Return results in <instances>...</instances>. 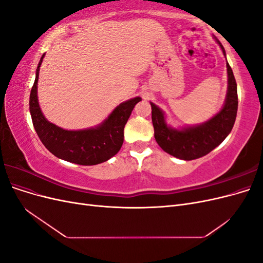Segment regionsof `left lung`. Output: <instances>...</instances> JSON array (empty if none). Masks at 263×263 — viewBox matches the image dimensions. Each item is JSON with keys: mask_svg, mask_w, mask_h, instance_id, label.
Here are the masks:
<instances>
[{"mask_svg": "<svg viewBox=\"0 0 263 263\" xmlns=\"http://www.w3.org/2000/svg\"><path fill=\"white\" fill-rule=\"evenodd\" d=\"M215 41L219 45L226 57L224 47L216 37ZM227 94L224 105L218 113L209 121L195 126H184L174 128L165 121L163 110L150 102L151 119L155 129V138L163 151L182 160H194L210 154L219 146L232 132L238 108L237 84L233 70L227 62Z\"/></svg>", "mask_w": 263, "mask_h": 263, "instance_id": "1", "label": "left lung"}]
</instances>
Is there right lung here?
Wrapping results in <instances>:
<instances>
[{"label": "right lung", "instance_id": "right-lung-1", "mask_svg": "<svg viewBox=\"0 0 263 263\" xmlns=\"http://www.w3.org/2000/svg\"><path fill=\"white\" fill-rule=\"evenodd\" d=\"M44 57L45 53L37 66L29 98V112L39 139L53 156L68 162L94 165L107 161L121 149L124 127L141 98L136 97L121 103L98 126L79 130L63 129L44 116L38 103V77Z\"/></svg>", "mask_w": 263, "mask_h": 263}]
</instances>
